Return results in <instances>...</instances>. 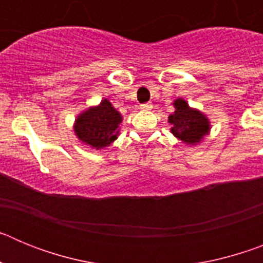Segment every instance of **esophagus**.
Segmentation results:
<instances>
[{"label":"esophagus","mask_w":263,"mask_h":263,"mask_svg":"<svg viewBox=\"0 0 263 263\" xmlns=\"http://www.w3.org/2000/svg\"><path fill=\"white\" fill-rule=\"evenodd\" d=\"M152 108L153 105L150 103H146L143 104V105H141V109H142V110H152Z\"/></svg>","instance_id":"34e87169"}]
</instances>
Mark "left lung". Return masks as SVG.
I'll use <instances>...</instances> for the list:
<instances>
[{
    "instance_id": "1",
    "label": "left lung",
    "mask_w": 263,
    "mask_h": 263,
    "mask_svg": "<svg viewBox=\"0 0 263 263\" xmlns=\"http://www.w3.org/2000/svg\"><path fill=\"white\" fill-rule=\"evenodd\" d=\"M175 111L168 116L171 124V133L174 137L188 146H196L211 132V121L203 111L191 108L182 97H178L173 103Z\"/></svg>"
}]
</instances>
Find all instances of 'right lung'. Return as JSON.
Masks as SVG:
<instances>
[{
  "label": "right lung",
  "instance_id": "add662e5",
  "mask_svg": "<svg viewBox=\"0 0 263 263\" xmlns=\"http://www.w3.org/2000/svg\"><path fill=\"white\" fill-rule=\"evenodd\" d=\"M122 115L111 105L108 99L101 100L79 113L73 122V132L81 143L96 150L108 147L120 136Z\"/></svg>",
  "mask_w": 263,
  "mask_h": 263
}]
</instances>
